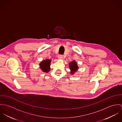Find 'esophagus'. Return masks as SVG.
Listing matches in <instances>:
<instances>
[{"label":"esophagus","mask_w":122,"mask_h":122,"mask_svg":"<svg viewBox=\"0 0 122 122\" xmlns=\"http://www.w3.org/2000/svg\"><path fill=\"white\" fill-rule=\"evenodd\" d=\"M58 58L60 59H62L63 58V56L62 55H59L58 56Z\"/></svg>","instance_id":"1"}]
</instances>
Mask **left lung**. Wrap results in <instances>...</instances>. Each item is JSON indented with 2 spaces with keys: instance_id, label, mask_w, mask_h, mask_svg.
Masks as SVG:
<instances>
[{
  "instance_id": "1",
  "label": "left lung",
  "mask_w": 122,
  "mask_h": 122,
  "mask_svg": "<svg viewBox=\"0 0 122 122\" xmlns=\"http://www.w3.org/2000/svg\"><path fill=\"white\" fill-rule=\"evenodd\" d=\"M69 68L71 71V74L72 75L77 71L79 67L77 66V63L75 61H73L69 63Z\"/></svg>"
}]
</instances>
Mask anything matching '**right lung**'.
Returning a JSON list of instances; mask_svg holds the SVG:
<instances>
[{"instance_id":"obj_1","label":"right lung","mask_w":122,"mask_h":122,"mask_svg":"<svg viewBox=\"0 0 122 122\" xmlns=\"http://www.w3.org/2000/svg\"><path fill=\"white\" fill-rule=\"evenodd\" d=\"M51 60L49 59H46V60H44L41 62L39 64V66L42 71L47 73L50 71L51 69Z\"/></svg>"}]
</instances>
